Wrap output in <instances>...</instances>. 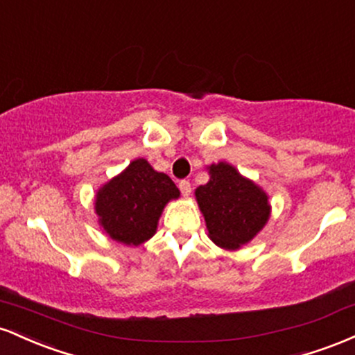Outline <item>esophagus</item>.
Returning <instances> with one entry per match:
<instances>
[{"label":"esophagus","instance_id":"1","mask_svg":"<svg viewBox=\"0 0 355 355\" xmlns=\"http://www.w3.org/2000/svg\"><path fill=\"white\" fill-rule=\"evenodd\" d=\"M178 189H180L183 197H189V195L191 193V185H190V182H187V180L178 182Z\"/></svg>","mask_w":355,"mask_h":355}]
</instances>
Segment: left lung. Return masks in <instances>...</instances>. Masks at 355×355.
Instances as JSON below:
<instances>
[{
    "label": "left lung",
    "mask_w": 355,
    "mask_h": 355,
    "mask_svg": "<svg viewBox=\"0 0 355 355\" xmlns=\"http://www.w3.org/2000/svg\"><path fill=\"white\" fill-rule=\"evenodd\" d=\"M209 182L195 190L209 237L225 250H239L262 232L270 218L267 191L229 162L207 166Z\"/></svg>",
    "instance_id": "obj_1"
}]
</instances>
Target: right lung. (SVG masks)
<instances>
[{
    "label": "right lung",
    "instance_id": "1",
    "mask_svg": "<svg viewBox=\"0 0 355 355\" xmlns=\"http://www.w3.org/2000/svg\"><path fill=\"white\" fill-rule=\"evenodd\" d=\"M178 197L180 190L168 175L157 172L145 158H135L96 190L95 214L110 239L138 247L157 234L165 205Z\"/></svg>",
    "mask_w": 355,
    "mask_h": 355
}]
</instances>
